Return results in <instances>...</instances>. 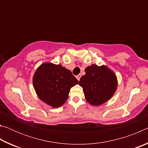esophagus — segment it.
Wrapping results in <instances>:
<instances>
[{
    "mask_svg": "<svg viewBox=\"0 0 148 148\" xmlns=\"http://www.w3.org/2000/svg\"><path fill=\"white\" fill-rule=\"evenodd\" d=\"M80 77H81V74H79V75H77V76H76V78L77 80H78V81H79Z\"/></svg>",
    "mask_w": 148,
    "mask_h": 148,
    "instance_id": "esophagus-1",
    "label": "esophagus"
}]
</instances>
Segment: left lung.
<instances>
[{"label": "left lung", "mask_w": 148, "mask_h": 148, "mask_svg": "<svg viewBox=\"0 0 148 148\" xmlns=\"http://www.w3.org/2000/svg\"><path fill=\"white\" fill-rule=\"evenodd\" d=\"M79 85L83 88L85 98L91 105L98 106L113 97L117 87L116 74L106 65L91 64L85 69Z\"/></svg>", "instance_id": "obj_1"}]
</instances>
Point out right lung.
I'll list each match as a JSON object with an SVG mask.
<instances>
[{"label": "right lung", "mask_w": 148, "mask_h": 148, "mask_svg": "<svg viewBox=\"0 0 148 148\" xmlns=\"http://www.w3.org/2000/svg\"><path fill=\"white\" fill-rule=\"evenodd\" d=\"M78 83L71 71L61 64L52 62L40 65L32 78L34 89L38 98L56 108L66 102L71 87Z\"/></svg>", "instance_id": "obj_1"}]
</instances>
